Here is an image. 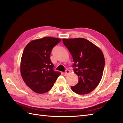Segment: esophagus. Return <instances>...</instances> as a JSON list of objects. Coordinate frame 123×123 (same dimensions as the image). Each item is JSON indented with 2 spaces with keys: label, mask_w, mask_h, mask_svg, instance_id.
I'll list each match as a JSON object with an SVG mask.
<instances>
[{
  "label": "esophagus",
  "mask_w": 123,
  "mask_h": 123,
  "mask_svg": "<svg viewBox=\"0 0 123 123\" xmlns=\"http://www.w3.org/2000/svg\"><path fill=\"white\" fill-rule=\"evenodd\" d=\"M70 72V70H66V72H65V73H64V75H66V76H67V75H68L69 74Z\"/></svg>",
  "instance_id": "esophagus-1"
}]
</instances>
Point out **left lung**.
Listing matches in <instances>:
<instances>
[{"mask_svg":"<svg viewBox=\"0 0 123 123\" xmlns=\"http://www.w3.org/2000/svg\"><path fill=\"white\" fill-rule=\"evenodd\" d=\"M74 60V70L79 81L71 86L72 90L79 95L91 92L97 87L103 76L105 58L101 49L83 38H63Z\"/></svg>","mask_w":123,"mask_h":123,"instance_id":"left-lung-1","label":"left lung"}]
</instances>
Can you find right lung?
I'll return each mask as SVG.
<instances>
[{
	"instance_id": "add662e5",
	"label": "right lung",
	"mask_w": 123,
	"mask_h": 123,
	"mask_svg": "<svg viewBox=\"0 0 123 123\" xmlns=\"http://www.w3.org/2000/svg\"><path fill=\"white\" fill-rule=\"evenodd\" d=\"M61 41L45 37L30 42L24 49L20 61L22 77L26 85L36 93L49 91L61 74L54 71L50 59L52 49Z\"/></svg>"
}]
</instances>
